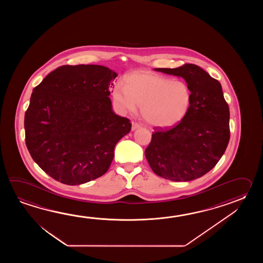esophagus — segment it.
<instances>
[{
	"label": "esophagus",
	"mask_w": 263,
	"mask_h": 263,
	"mask_svg": "<svg viewBox=\"0 0 263 263\" xmlns=\"http://www.w3.org/2000/svg\"><path fill=\"white\" fill-rule=\"evenodd\" d=\"M140 127H141V124L138 123V122H136V121H133V122H132V129H133V130L138 129Z\"/></svg>",
	"instance_id": "obj_1"
}]
</instances>
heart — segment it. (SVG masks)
<instances>
[{
	"label": "heart",
	"mask_w": 263,
	"mask_h": 263,
	"mask_svg": "<svg viewBox=\"0 0 263 263\" xmlns=\"http://www.w3.org/2000/svg\"><path fill=\"white\" fill-rule=\"evenodd\" d=\"M114 100L125 112H134L141 106V115L156 127H171L180 122L190 109L192 91L182 81H172L155 73L136 72L118 84Z\"/></svg>",
	"instance_id": "heart-1"
}]
</instances>
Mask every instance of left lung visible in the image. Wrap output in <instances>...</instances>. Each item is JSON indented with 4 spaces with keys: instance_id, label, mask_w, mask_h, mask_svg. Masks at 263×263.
<instances>
[{
    "instance_id": "left-lung-1",
    "label": "left lung",
    "mask_w": 263,
    "mask_h": 263,
    "mask_svg": "<svg viewBox=\"0 0 263 263\" xmlns=\"http://www.w3.org/2000/svg\"><path fill=\"white\" fill-rule=\"evenodd\" d=\"M155 70L184 79L192 91V103L173 128H155L145 158L152 171L163 179H198L216 165L229 145V108L222 86L194 64Z\"/></svg>"
}]
</instances>
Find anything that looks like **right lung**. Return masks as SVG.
<instances>
[{"label":"right lung","mask_w":263,"mask_h":263,"mask_svg":"<svg viewBox=\"0 0 263 263\" xmlns=\"http://www.w3.org/2000/svg\"><path fill=\"white\" fill-rule=\"evenodd\" d=\"M118 74L99 65L61 66L31 96L24 117L30 155L45 173L67 185L106 173L114 149L132 129L112 112L109 98Z\"/></svg>","instance_id":"right-lung-1"}]
</instances>
